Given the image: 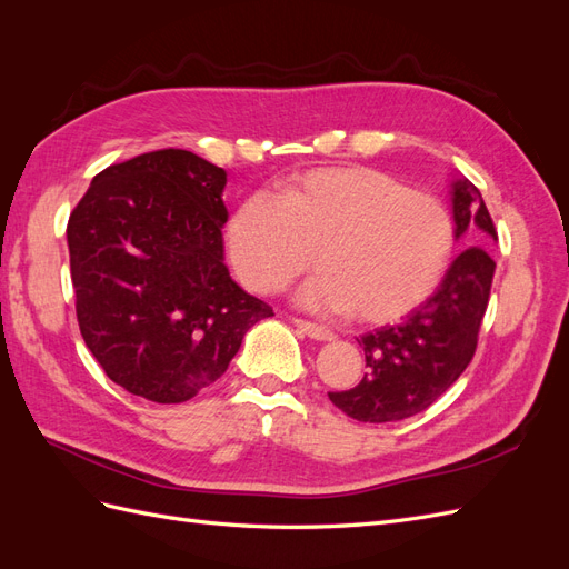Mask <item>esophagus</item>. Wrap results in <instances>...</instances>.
I'll return each mask as SVG.
<instances>
[{
  "instance_id": "obj_1",
  "label": "esophagus",
  "mask_w": 569,
  "mask_h": 569,
  "mask_svg": "<svg viewBox=\"0 0 569 569\" xmlns=\"http://www.w3.org/2000/svg\"><path fill=\"white\" fill-rule=\"evenodd\" d=\"M291 322H295L297 330H301L306 337H311V339H316V341H332V339H335V335H332L330 330H325V327H320V325H316V322L299 320V318H295Z\"/></svg>"
}]
</instances>
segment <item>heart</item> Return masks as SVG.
<instances>
[{"label":"heart","mask_w":569,"mask_h":569,"mask_svg":"<svg viewBox=\"0 0 569 569\" xmlns=\"http://www.w3.org/2000/svg\"><path fill=\"white\" fill-rule=\"evenodd\" d=\"M456 244L446 206L368 166L313 168L284 180L280 199L256 192L226 228L234 274L270 295L318 261L301 291L311 311L370 325L416 311L441 284Z\"/></svg>","instance_id":"1"}]
</instances>
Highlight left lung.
Instances as JSON below:
<instances>
[{"label":"left lung","instance_id":"8db88e82","mask_svg":"<svg viewBox=\"0 0 569 569\" xmlns=\"http://www.w3.org/2000/svg\"><path fill=\"white\" fill-rule=\"evenodd\" d=\"M451 209L456 239L465 249L441 284L401 325L380 327L358 339L366 377L349 391H330V401L358 422H396L418 416L449 389L475 356L496 263L493 220L479 189L453 176Z\"/></svg>","mask_w":569,"mask_h":569}]
</instances>
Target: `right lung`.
<instances>
[{"label": "right lung", "instance_id": "1", "mask_svg": "<svg viewBox=\"0 0 569 569\" xmlns=\"http://www.w3.org/2000/svg\"><path fill=\"white\" fill-rule=\"evenodd\" d=\"M228 173L184 149L109 166L68 220L80 335L109 380L182 403L228 370L272 308L222 253Z\"/></svg>", "mask_w": 569, "mask_h": 569}]
</instances>
